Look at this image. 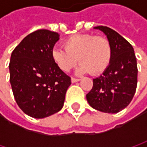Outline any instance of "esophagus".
Returning a JSON list of instances; mask_svg holds the SVG:
<instances>
[{
    "label": "esophagus",
    "instance_id": "34e87169",
    "mask_svg": "<svg viewBox=\"0 0 147 147\" xmlns=\"http://www.w3.org/2000/svg\"><path fill=\"white\" fill-rule=\"evenodd\" d=\"M80 81V79H77V78H71V82L74 83V82H79Z\"/></svg>",
    "mask_w": 147,
    "mask_h": 147
}]
</instances>
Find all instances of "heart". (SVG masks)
<instances>
[{
	"instance_id": "b5f03b06",
	"label": "heart",
	"mask_w": 147,
	"mask_h": 147,
	"mask_svg": "<svg viewBox=\"0 0 147 147\" xmlns=\"http://www.w3.org/2000/svg\"><path fill=\"white\" fill-rule=\"evenodd\" d=\"M65 49L54 47L51 52L52 59L63 71L68 72L78 62V75L90 72L99 75L104 72L111 59L110 42L101 36L77 34L64 42Z\"/></svg>"
}]
</instances>
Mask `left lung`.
<instances>
[{
  "instance_id": "obj_1",
  "label": "left lung",
  "mask_w": 147,
  "mask_h": 147,
  "mask_svg": "<svg viewBox=\"0 0 147 147\" xmlns=\"http://www.w3.org/2000/svg\"><path fill=\"white\" fill-rule=\"evenodd\" d=\"M111 47V59L106 70L93 79L94 85L86 95L94 109L105 113H117L131 102L137 86V61L132 45L115 30L97 26Z\"/></svg>"
}]
</instances>
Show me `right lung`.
I'll list each match as a JSON object with an SVG mask.
<instances>
[{
  "label": "right lung",
  "instance_id": "1",
  "mask_svg": "<svg viewBox=\"0 0 147 147\" xmlns=\"http://www.w3.org/2000/svg\"><path fill=\"white\" fill-rule=\"evenodd\" d=\"M59 40L57 32L38 30L13 51L9 64L10 83L19 108L34 118H44L59 111L71 77L53 62L51 52Z\"/></svg>",
  "mask_w": 147,
  "mask_h": 147
}]
</instances>
